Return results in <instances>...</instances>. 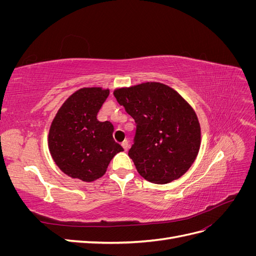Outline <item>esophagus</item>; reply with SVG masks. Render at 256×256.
<instances>
[{
    "instance_id": "34e87169",
    "label": "esophagus",
    "mask_w": 256,
    "mask_h": 256,
    "mask_svg": "<svg viewBox=\"0 0 256 256\" xmlns=\"http://www.w3.org/2000/svg\"><path fill=\"white\" fill-rule=\"evenodd\" d=\"M122 148L125 150V152H127L129 150V142L127 140H125L122 143Z\"/></svg>"
}]
</instances>
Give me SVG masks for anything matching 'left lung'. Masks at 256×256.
Instances as JSON below:
<instances>
[{
    "label": "left lung",
    "mask_w": 256,
    "mask_h": 256,
    "mask_svg": "<svg viewBox=\"0 0 256 256\" xmlns=\"http://www.w3.org/2000/svg\"><path fill=\"white\" fill-rule=\"evenodd\" d=\"M113 94L136 124L128 154L138 174L159 184L182 177L200 146V127L192 106L159 82L116 88Z\"/></svg>",
    "instance_id": "obj_1"
}]
</instances>
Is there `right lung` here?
Returning a JSON list of instances; mask_svg holds the SVG:
<instances>
[{"instance_id":"obj_1","label":"right lung","mask_w":256,"mask_h":256,"mask_svg":"<svg viewBox=\"0 0 256 256\" xmlns=\"http://www.w3.org/2000/svg\"><path fill=\"white\" fill-rule=\"evenodd\" d=\"M110 94L102 88H83L69 96L53 118L48 145L62 172L82 182L104 175L116 154L124 148L114 141L110 122H99L97 114Z\"/></svg>"}]
</instances>
